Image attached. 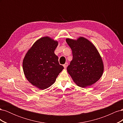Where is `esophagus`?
<instances>
[{
	"mask_svg": "<svg viewBox=\"0 0 123 123\" xmlns=\"http://www.w3.org/2000/svg\"><path fill=\"white\" fill-rule=\"evenodd\" d=\"M63 66H64V67L66 69L67 67V66H68V62H66L65 64L63 65Z\"/></svg>",
	"mask_w": 123,
	"mask_h": 123,
	"instance_id": "34e87169",
	"label": "esophagus"
}]
</instances>
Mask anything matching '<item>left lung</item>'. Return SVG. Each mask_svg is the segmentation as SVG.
I'll use <instances>...</instances> for the list:
<instances>
[{"instance_id": "obj_1", "label": "left lung", "mask_w": 123, "mask_h": 123, "mask_svg": "<svg viewBox=\"0 0 123 123\" xmlns=\"http://www.w3.org/2000/svg\"><path fill=\"white\" fill-rule=\"evenodd\" d=\"M66 40L72 51L73 59L67 71L73 81L80 87L96 83L103 73L104 65L95 46L82 37L76 40Z\"/></svg>"}]
</instances>
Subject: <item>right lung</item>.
Instances as JSON below:
<instances>
[{
    "mask_svg": "<svg viewBox=\"0 0 123 123\" xmlns=\"http://www.w3.org/2000/svg\"><path fill=\"white\" fill-rule=\"evenodd\" d=\"M57 45V41L49 37L41 38L33 44L24 59L25 77L33 85L42 90L52 85L64 69L54 53Z\"/></svg>",
    "mask_w": 123,
    "mask_h": 123,
    "instance_id": "obj_1",
    "label": "right lung"
}]
</instances>
